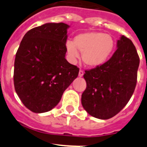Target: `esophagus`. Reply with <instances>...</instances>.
Wrapping results in <instances>:
<instances>
[{"label": "esophagus", "instance_id": "34e87169", "mask_svg": "<svg viewBox=\"0 0 147 147\" xmlns=\"http://www.w3.org/2000/svg\"><path fill=\"white\" fill-rule=\"evenodd\" d=\"M84 75V71L82 70H80V72H79V76L80 77H82V76Z\"/></svg>", "mask_w": 147, "mask_h": 147}]
</instances>
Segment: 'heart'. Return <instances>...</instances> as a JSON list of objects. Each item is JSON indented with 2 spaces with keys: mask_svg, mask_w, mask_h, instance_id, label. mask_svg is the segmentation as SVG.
Instances as JSON below:
<instances>
[{
  "mask_svg": "<svg viewBox=\"0 0 147 147\" xmlns=\"http://www.w3.org/2000/svg\"><path fill=\"white\" fill-rule=\"evenodd\" d=\"M115 40L111 35L100 32H88L79 34L74 42H66V50L70 59L74 61L82 53V59L88 67L102 65L113 55L115 50Z\"/></svg>",
  "mask_w": 147,
  "mask_h": 147,
  "instance_id": "1",
  "label": "heart"
}]
</instances>
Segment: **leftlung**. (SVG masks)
Instances as JSON below:
<instances>
[{"instance_id":"1","label":"left lung","mask_w":147,"mask_h":147,"mask_svg":"<svg viewBox=\"0 0 147 147\" xmlns=\"http://www.w3.org/2000/svg\"><path fill=\"white\" fill-rule=\"evenodd\" d=\"M139 62L134 44L122 35L112 57L99 67L85 71L87 87L82 95L84 109L104 120L119 113L134 93Z\"/></svg>"}]
</instances>
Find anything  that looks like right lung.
I'll list each match as a JSON object with an SVG mask.
<instances>
[{
  "instance_id": "1",
  "label": "right lung",
  "mask_w": 147,
  "mask_h": 147,
  "mask_svg": "<svg viewBox=\"0 0 147 147\" xmlns=\"http://www.w3.org/2000/svg\"><path fill=\"white\" fill-rule=\"evenodd\" d=\"M49 23L29 30L16 53L14 85L21 102L36 113L56 107L80 69L66 60L67 29Z\"/></svg>"
}]
</instances>
